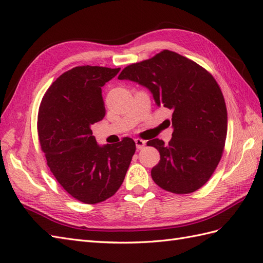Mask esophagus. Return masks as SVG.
Wrapping results in <instances>:
<instances>
[{
  "instance_id": "1",
  "label": "esophagus",
  "mask_w": 263,
  "mask_h": 263,
  "mask_svg": "<svg viewBox=\"0 0 263 263\" xmlns=\"http://www.w3.org/2000/svg\"><path fill=\"white\" fill-rule=\"evenodd\" d=\"M134 142H136V145H137V149H142L143 146L145 145V141L142 139H136L134 140Z\"/></svg>"
}]
</instances>
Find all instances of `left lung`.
Wrapping results in <instances>:
<instances>
[{"instance_id":"8db88e82","label":"left lung","mask_w":263,"mask_h":263,"mask_svg":"<svg viewBox=\"0 0 263 263\" xmlns=\"http://www.w3.org/2000/svg\"><path fill=\"white\" fill-rule=\"evenodd\" d=\"M119 79L148 88L158 106L173 112V138L168 144L150 140L160 161L151 177L167 192L189 194L204 186L221 160L228 133V112L218 84L209 71L181 54L163 50L132 64Z\"/></svg>"}]
</instances>
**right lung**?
<instances>
[{
	"instance_id": "right-lung-1",
	"label": "right lung",
	"mask_w": 263,
	"mask_h": 263,
	"mask_svg": "<svg viewBox=\"0 0 263 263\" xmlns=\"http://www.w3.org/2000/svg\"><path fill=\"white\" fill-rule=\"evenodd\" d=\"M120 68L78 66L48 88L38 113V136L47 164L70 196L97 204L118 192L136 152V142L100 145L90 125L105 117L102 87Z\"/></svg>"
}]
</instances>
